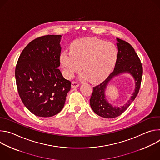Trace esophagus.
Returning <instances> with one entry per match:
<instances>
[{
	"mask_svg": "<svg viewBox=\"0 0 160 160\" xmlns=\"http://www.w3.org/2000/svg\"><path fill=\"white\" fill-rule=\"evenodd\" d=\"M78 86H79V83H78V82H75V81L72 82V87L73 88H77V87H78Z\"/></svg>",
	"mask_w": 160,
	"mask_h": 160,
	"instance_id": "34e87169",
	"label": "esophagus"
}]
</instances>
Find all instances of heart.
I'll use <instances>...</instances> for the list:
<instances>
[{
	"mask_svg": "<svg viewBox=\"0 0 160 160\" xmlns=\"http://www.w3.org/2000/svg\"><path fill=\"white\" fill-rule=\"evenodd\" d=\"M117 57L118 50L113 43L95 38H85L73 42L71 51L63 52L60 61L66 77H72L82 66V77L98 83L110 73Z\"/></svg>",
	"mask_w": 160,
	"mask_h": 160,
	"instance_id": "heart-1",
	"label": "heart"
}]
</instances>
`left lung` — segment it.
<instances>
[{
	"label": "left lung",
	"instance_id": "left-lung-1",
	"mask_svg": "<svg viewBox=\"0 0 160 160\" xmlns=\"http://www.w3.org/2000/svg\"><path fill=\"white\" fill-rule=\"evenodd\" d=\"M117 40L118 52L115 69L104 82L93 87L92 94L90 99V106L94 112L106 118H116L129 107L139 92L143 72L140 59L132 45L118 38H117ZM125 72L129 73L134 78V92L125 105L120 107H112L105 98V90L109 82L114 77Z\"/></svg>",
	"mask_w": 160,
	"mask_h": 160
}]
</instances>
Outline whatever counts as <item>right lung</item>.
Here are the masks:
<instances>
[{
    "instance_id": "obj_1",
    "label": "right lung",
    "mask_w": 160,
    "mask_h": 160,
    "mask_svg": "<svg viewBox=\"0 0 160 160\" xmlns=\"http://www.w3.org/2000/svg\"><path fill=\"white\" fill-rule=\"evenodd\" d=\"M61 35H45L30 42L18 59L15 77L19 97L40 117H51L64 107L71 82L58 69Z\"/></svg>"
}]
</instances>
